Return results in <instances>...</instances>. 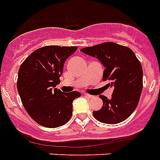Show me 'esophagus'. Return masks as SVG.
Masks as SVG:
<instances>
[{"mask_svg": "<svg viewBox=\"0 0 160 160\" xmlns=\"http://www.w3.org/2000/svg\"><path fill=\"white\" fill-rule=\"evenodd\" d=\"M84 96H85V97H86V98H93V96L89 95V94H88V93H85V94H84Z\"/></svg>", "mask_w": 160, "mask_h": 160, "instance_id": "1", "label": "esophagus"}]
</instances>
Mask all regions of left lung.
Returning a JSON list of instances; mask_svg holds the SVG:
<instances>
[{"label": "left lung", "mask_w": 160, "mask_h": 160, "mask_svg": "<svg viewBox=\"0 0 160 160\" xmlns=\"http://www.w3.org/2000/svg\"><path fill=\"white\" fill-rule=\"evenodd\" d=\"M82 53L95 57L105 67L103 81L113 88L112 98L103 95V106L92 112L98 121L117 124L131 116L137 107L143 88V70L131 48L113 42L82 48Z\"/></svg>", "instance_id": "1"}]
</instances>
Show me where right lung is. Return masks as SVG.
Masks as SVG:
<instances>
[{"mask_svg": "<svg viewBox=\"0 0 160 160\" xmlns=\"http://www.w3.org/2000/svg\"><path fill=\"white\" fill-rule=\"evenodd\" d=\"M78 47L44 46L26 58L18 72L17 90L22 104L37 123L48 128L63 126L72 115V102L81 97L77 91L62 92L60 83L63 64Z\"/></svg>", "mask_w": 160, "mask_h": 160, "instance_id": "right-lung-1", "label": "right lung"}]
</instances>
